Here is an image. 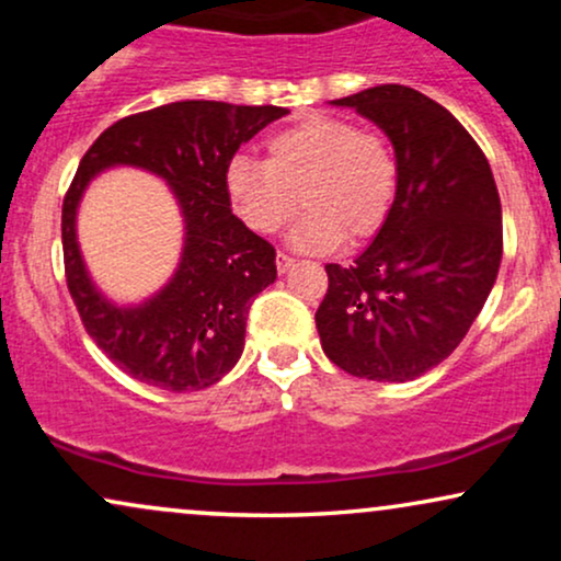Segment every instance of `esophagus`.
<instances>
[{
	"instance_id": "34e87169",
	"label": "esophagus",
	"mask_w": 561,
	"mask_h": 561,
	"mask_svg": "<svg viewBox=\"0 0 561 561\" xmlns=\"http://www.w3.org/2000/svg\"><path fill=\"white\" fill-rule=\"evenodd\" d=\"M295 263V259L293 255H287V253H276V268H279V274H285L289 266H293Z\"/></svg>"
}]
</instances>
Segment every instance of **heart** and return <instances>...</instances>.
Returning a JSON list of instances; mask_svg holds the SVG:
<instances>
[{
	"label": "heart",
	"instance_id": "heart-1",
	"mask_svg": "<svg viewBox=\"0 0 561 561\" xmlns=\"http://www.w3.org/2000/svg\"><path fill=\"white\" fill-rule=\"evenodd\" d=\"M234 210L259 234H276L302 208L311 210L295 234L302 248L332 250L362 242L388 224L398 195V160L377 128L313 115L276 131L266 160L240 156L227 173Z\"/></svg>",
	"mask_w": 561,
	"mask_h": 561
}]
</instances>
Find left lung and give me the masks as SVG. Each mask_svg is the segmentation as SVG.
<instances>
[{"label": "left lung", "mask_w": 561, "mask_h": 561, "mask_svg": "<svg viewBox=\"0 0 561 561\" xmlns=\"http://www.w3.org/2000/svg\"><path fill=\"white\" fill-rule=\"evenodd\" d=\"M334 105L388 134L398 195L353 266L327 263L321 347L347 375L409 382L456 351L491 295L504 253L499 190L478 141L427 94L382 83Z\"/></svg>", "instance_id": "obj_1"}]
</instances>
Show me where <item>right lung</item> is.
Returning <instances> with one entry per match:
<instances>
[{"instance_id": "right-lung-1", "label": "right lung", "mask_w": 561, "mask_h": 561, "mask_svg": "<svg viewBox=\"0 0 561 561\" xmlns=\"http://www.w3.org/2000/svg\"><path fill=\"white\" fill-rule=\"evenodd\" d=\"M287 115L276 105L186 100L107 126L62 199V261L83 330L128 377L152 388H210L240 362L250 302L276 279V250L231 214L227 171L234 152ZM111 164H139L172 184L183 205L185 253L174 279L134 309L105 301L82 268L75 208L88 179Z\"/></svg>"}]
</instances>
